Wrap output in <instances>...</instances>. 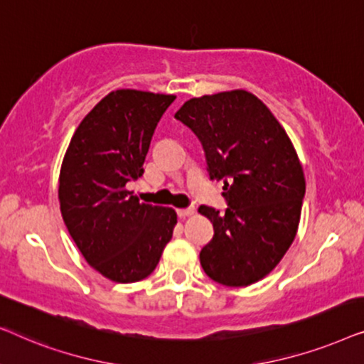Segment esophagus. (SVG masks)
Returning <instances> with one entry per match:
<instances>
[{"mask_svg":"<svg viewBox=\"0 0 364 364\" xmlns=\"http://www.w3.org/2000/svg\"><path fill=\"white\" fill-rule=\"evenodd\" d=\"M193 213H196V208H193V207H187V208H177V215L181 217V218L192 217Z\"/></svg>","mask_w":364,"mask_h":364,"instance_id":"1","label":"esophagus"}]
</instances>
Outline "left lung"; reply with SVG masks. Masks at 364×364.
<instances>
[{
  "label": "left lung",
  "instance_id": "1",
  "mask_svg": "<svg viewBox=\"0 0 364 364\" xmlns=\"http://www.w3.org/2000/svg\"><path fill=\"white\" fill-rule=\"evenodd\" d=\"M176 119L200 139L228 203L225 213L198 208L213 223L200 252L203 272L225 287L252 285L295 240L306 186L295 147L270 109L243 89L188 99Z\"/></svg>",
  "mask_w": 364,
  "mask_h": 364
}]
</instances>
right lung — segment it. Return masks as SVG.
<instances>
[{"label":"right lung","mask_w":364,"mask_h":364,"mask_svg":"<svg viewBox=\"0 0 364 364\" xmlns=\"http://www.w3.org/2000/svg\"><path fill=\"white\" fill-rule=\"evenodd\" d=\"M172 94L117 89L99 101L71 137L59 172V205L86 262L116 283L151 275L171 242L172 207L139 202L127 182L144 173L149 146Z\"/></svg>","instance_id":"right-lung-1"}]
</instances>
